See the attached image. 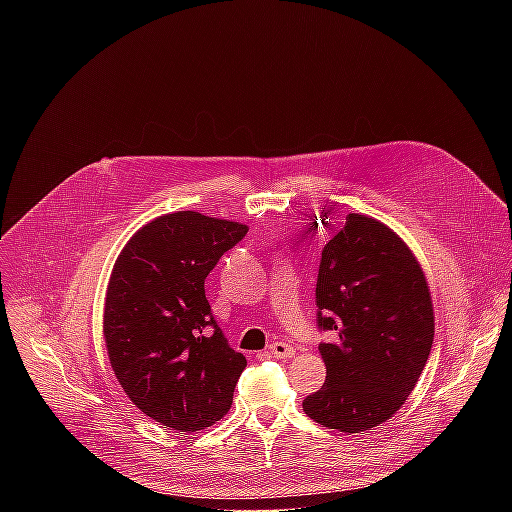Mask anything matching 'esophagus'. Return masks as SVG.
Masks as SVG:
<instances>
[{
	"instance_id": "esophagus-1",
	"label": "esophagus",
	"mask_w": 512,
	"mask_h": 512,
	"mask_svg": "<svg viewBox=\"0 0 512 512\" xmlns=\"http://www.w3.org/2000/svg\"><path fill=\"white\" fill-rule=\"evenodd\" d=\"M294 352H296V350L291 348L289 344H285V342H273V344L269 346V354H271L273 358H289Z\"/></svg>"
}]
</instances>
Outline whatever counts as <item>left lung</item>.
Listing matches in <instances>:
<instances>
[{
    "label": "left lung",
    "instance_id": "obj_1",
    "mask_svg": "<svg viewBox=\"0 0 512 512\" xmlns=\"http://www.w3.org/2000/svg\"><path fill=\"white\" fill-rule=\"evenodd\" d=\"M322 225L316 322L332 340L318 346L326 383L304 411L324 427L360 433L391 419L413 391L433 344L431 296L417 259L383 223L348 214Z\"/></svg>",
    "mask_w": 512,
    "mask_h": 512
}]
</instances>
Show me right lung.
I'll return each mask as SVG.
<instances>
[{
    "mask_svg": "<svg viewBox=\"0 0 512 512\" xmlns=\"http://www.w3.org/2000/svg\"><path fill=\"white\" fill-rule=\"evenodd\" d=\"M247 227L180 210L141 227L115 261L103 334L137 409L178 431L223 419L247 360L229 346L204 279Z\"/></svg>",
    "mask_w": 512,
    "mask_h": 512,
    "instance_id": "1",
    "label": "right lung"
}]
</instances>
